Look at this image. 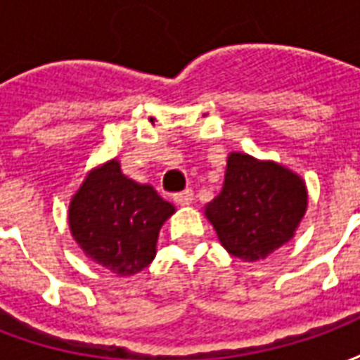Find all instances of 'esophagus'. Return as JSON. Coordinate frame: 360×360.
Instances as JSON below:
<instances>
[{
  "label": "esophagus",
  "instance_id": "obj_1",
  "mask_svg": "<svg viewBox=\"0 0 360 360\" xmlns=\"http://www.w3.org/2000/svg\"><path fill=\"white\" fill-rule=\"evenodd\" d=\"M173 200L179 204V206H188V204L193 202V191L185 188L183 193H177V195L173 196Z\"/></svg>",
  "mask_w": 360,
  "mask_h": 360
}]
</instances>
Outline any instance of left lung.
<instances>
[{"label":"left lung","instance_id":"left-lung-1","mask_svg":"<svg viewBox=\"0 0 360 360\" xmlns=\"http://www.w3.org/2000/svg\"><path fill=\"white\" fill-rule=\"evenodd\" d=\"M307 206L309 193L299 173L271 160L231 152L224 187L204 206V216L229 255L257 262L293 239Z\"/></svg>","mask_w":360,"mask_h":360}]
</instances>
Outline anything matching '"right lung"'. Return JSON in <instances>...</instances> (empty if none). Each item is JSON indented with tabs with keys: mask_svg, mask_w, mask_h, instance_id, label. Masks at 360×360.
Returning <instances> with one entry per match:
<instances>
[{
	"mask_svg": "<svg viewBox=\"0 0 360 360\" xmlns=\"http://www.w3.org/2000/svg\"><path fill=\"white\" fill-rule=\"evenodd\" d=\"M173 214V204L148 183L129 179L113 158L86 173L67 218L73 239L94 264L129 278L154 260L160 229Z\"/></svg>",
	"mask_w": 360,
	"mask_h": 360,
	"instance_id": "obj_1",
	"label": "right lung"
}]
</instances>
